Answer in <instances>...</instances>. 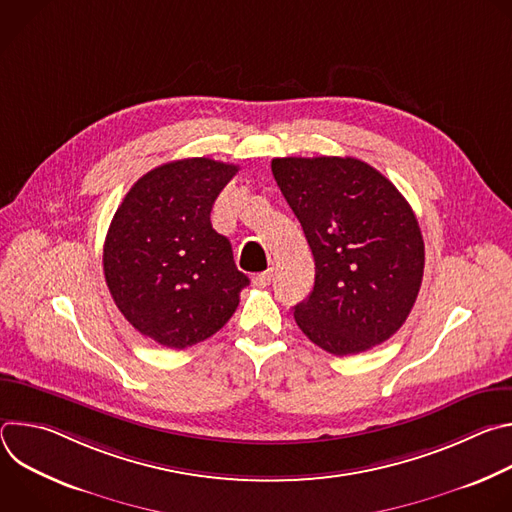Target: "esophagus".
<instances>
[{
  "instance_id": "obj_1",
  "label": "esophagus",
  "mask_w": 512,
  "mask_h": 512,
  "mask_svg": "<svg viewBox=\"0 0 512 512\" xmlns=\"http://www.w3.org/2000/svg\"><path fill=\"white\" fill-rule=\"evenodd\" d=\"M271 279H273V271L267 269V271H263V273L253 275V285H255V287H267V285L271 283Z\"/></svg>"
}]
</instances>
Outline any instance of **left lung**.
I'll use <instances>...</instances> for the list:
<instances>
[{
	"mask_svg": "<svg viewBox=\"0 0 512 512\" xmlns=\"http://www.w3.org/2000/svg\"><path fill=\"white\" fill-rule=\"evenodd\" d=\"M271 172L316 263L312 294L294 308L302 332L336 356L389 340L423 279V237L409 202L356 158H275Z\"/></svg>",
	"mask_w": 512,
	"mask_h": 512,
	"instance_id": "1",
	"label": "left lung"
}]
</instances>
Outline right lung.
I'll list each match as a JSON object with an SVG mask.
<instances>
[{
	"instance_id": "obj_1",
	"label": "right lung",
	"mask_w": 512,
	"mask_h": 512,
	"mask_svg": "<svg viewBox=\"0 0 512 512\" xmlns=\"http://www.w3.org/2000/svg\"><path fill=\"white\" fill-rule=\"evenodd\" d=\"M239 166L210 158L162 164L117 208L103 247L111 298L125 320L166 348H188L221 330L249 277L210 210Z\"/></svg>"
}]
</instances>
